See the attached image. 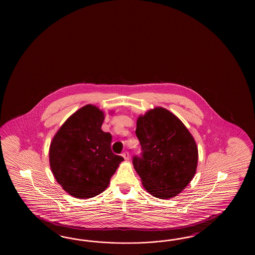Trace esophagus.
I'll list each match as a JSON object with an SVG mask.
<instances>
[{
    "label": "esophagus",
    "instance_id": "1",
    "mask_svg": "<svg viewBox=\"0 0 255 255\" xmlns=\"http://www.w3.org/2000/svg\"><path fill=\"white\" fill-rule=\"evenodd\" d=\"M122 155H123V157H124V159H125L126 161H128V160H129L130 155H129V152H128V151H124V153Z\"/></svg>",
    "mask_w": 255,
    "mask_h": 255
}]
</instances>
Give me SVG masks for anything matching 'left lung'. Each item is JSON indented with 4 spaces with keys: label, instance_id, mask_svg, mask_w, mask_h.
I'll use <instances>...</instances> for the list:
<instances>
[{
    "label": "left lung",
    "instance_id": "left-lung-1",
    "mask_svg": "<svg viewBox=\"0 0 255 255\" xmlns=\"http://www.w3.org/2000/svg\"><path fill=\"white\" fill-rule=\"evenodd\" d=\"M135 134L142 152L132 164L144 188L157 198L177 196L197 167L198 149L191 132L167 109L155 108L138 117Z\"/></svg>",
    "mask_w": 255,
    "mask_h": 255
}]
</instances>
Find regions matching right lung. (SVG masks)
<instances>
[{"label":"right lung","instance_id":"right-lung-1","mask_svg":"<svg viewBox=\"0 0 255 255\" xmlns=\"http://www.w3.org/2000/svg\"><path fill=\"white\" fill-rule=\"evenodd\" d=\"M104 120L102 110L87 105L66 120L50 143L51 171L62 189L76 198L103 193L124 161L111 150L112 135L101 129Z\"/></svg>","mask_w":255,"mask_h":255}]
</instances>
